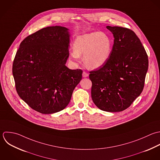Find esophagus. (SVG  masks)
Returning <instances> with one entry per match:
<instances>
[{
    "mask_svg": "<svg viewBox=\"0 0 160 160\" xmlns=\"http://www.w3.org/2000/svg\"><path fill=\"white\" fill-rule=\"evenodd\" d=\"M82 76H83V77H87L88 76V73H87L86 72H83V73H82Z\"/></svg>",
    "mask_w": 160,
    "mask_h": 160,
    "instance_id": "obj_1",
    "label": "esophagus"
}]
</instances>
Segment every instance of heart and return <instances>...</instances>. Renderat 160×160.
<instances>
[{
    "instance_id": "b5f03b06",
    "label": "heart",
    "mask_w": 160,
    "mask_h": 160,
    "mask_svg": "<svg viewBox=\"0 0 160 160\" xmlns=\"http://www.w3.org/2000/svg\"><path fill=\"white\" fill-rule=\"evenodd\" d=\"M73 50L70 53V57L73 61L77 62L79 56L83 55L85 65L91 68H97L103 66L109 58L112 42L104 33H87L75 39Z\"/></svg>"
}]
</instances>
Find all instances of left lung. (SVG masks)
<instances>
[{"mask_svg": "<svg viewBox=\"0 0 160 160\" xmlns=\"http://www.w3.org/2000/svg\"><path fill=\"white\" fill-rule=\"evenodd\" d=\"M114 43L107 62L90 72L92 98L100 110L122 112L142 92L148 68V58L140 40L132 30L107 26Z\"/></svg>", "mask_w": 160, "mask_h": 160, "instance_id": "obj_1", "label": "left lung"}]
</instances>
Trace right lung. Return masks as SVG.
<instances>
[{
	"mask_svg": "<svg viewBox=\"0 0 160 160\" xmlns=\"http://www.w3.org/2000/svg\"><path fill=\"white\" fill-rule=\"evenodd\" d=\"M68 29L47 27L20 44L12 65L18 96L33 110L52 114L63 110L82 78L81 69L65 66L69 56Z\"/></svg>",
	"mask_w": 160,
	"mask_h": 160,
	"instance_id": "right-lung-1",
	"label": "right lung"
}]
</instances>
